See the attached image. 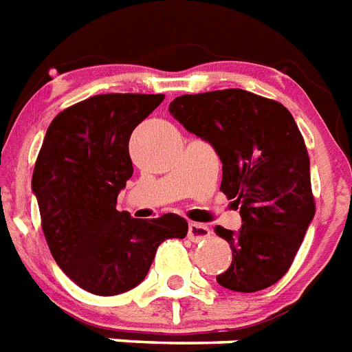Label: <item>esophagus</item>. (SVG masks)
<instances>
[{
	"mask_svg": "<svg viewBox=\"0 0 352 352\" xmlns=\"http://www.w3.org/2000/svg\"><path fill=\"white\" fill-rule=\"evenodd\" d=\"M212 230L204 223H189V240L190 241H204L209 240Z\"/></svg>",
	"mask_w": 352,
	"mask_h": 352,
	"instance_id": "obj_1",
	"label": "esophagus"
}]
</instances>
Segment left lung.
<instances>
[{
	"label": "left lung",
	"instance_id": "obj_1",
	"mask_svg": "<svg viewBox=\"0 0 352 352\" xmlns=\"http://www.w3.org/2000/svg\"><path fill=\"white\" fill-rule=\"evenodd\" d=\"M168 112L221 160V187L240 209L238 232L216 227L232 263L216 276L221 287L256 292L289 271L314 218L311 165L291 112L241 89L185 94Z\"/></svg>",
	"mask_w": 352,
	"mask_h": 352
}]
</instances>
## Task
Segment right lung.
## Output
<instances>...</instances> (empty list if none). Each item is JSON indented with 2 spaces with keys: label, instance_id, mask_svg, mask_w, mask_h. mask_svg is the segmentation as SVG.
<instances>
[{
  "label": "right lung",
  "instance_id": "add662e5",
  "mask_svg": "<svg viewBox=\"0 0 352 352\" xmlns=\"http://www.w3.org/2000/svg\"><path fill=\"white\" fill-rule=\"evenodd\" d=\"M163 94H100L65 109L47 129L32 174L41 227L61 271L98 296L131 291L145 280L156 249L185 238L178 214L138 220L116 209L132 176V131Z\"/></svg>",
  "mask_w": 352,
  "mask_h": 352
}]
</instances>
